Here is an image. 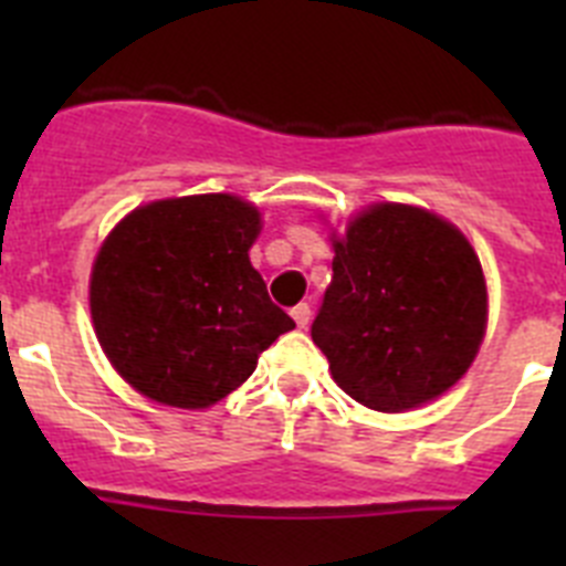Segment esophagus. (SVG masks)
<instances>
[{"mask_svg": "<svg viewBox=\"0 0 566 566\" xmlns=\"http://www.w3.org/2000/svg\"><path fill=\"white\" fill-rule=\"evenodd\" d=\"M292 317L297 323V328H308V323H312V308L306 303H300V306L292 308Z\"/></svg>", "mask_w": 566, "mask_h": 566, "instance_id": "34e87169", "label": "esophagus"}]
</instances>
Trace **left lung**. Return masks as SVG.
<instances>
[{
  "label": "left lung",
  "instance_id": "1",
  "mask_svg": "<svg viewBox=\"0 0 566 566\" xmlns=\"http://www.w3.org/2000/svg\"><path fill=\"white\" fill-rule=\"evenodd\" d=\"M328 240L334 277L312 339L334 382L379 413L451 391L488 332V280L462 229L431 209L377 201Z\"/></svg>",
  "mask_w": 566,
  "mask_h": 566
}]
</instances>
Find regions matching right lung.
Wrapping results in <instances>:
<instances>
[{
    "label": "right lung",
    "mask_w": 566,
    "mask_h": 566,
    "mask_svg": "<svg viewBox=\"0 0 566 566\" xmlns=\"http://www.w3.org/2000/svg\"><path fill=\"white\" fill-rule=\"evenodd\" d=\"M260 229V209L232 192L142 203L109 229L90 269V317L129 388L203 411L292 332L249 260Z\"/></svg>",
    "instance_id": "1"
}]
</instances>
